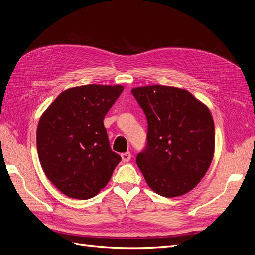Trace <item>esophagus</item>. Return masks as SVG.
<instances>
[{
  "label": "esophagus",
  "mask_w": 255,
  "mask_h": 255,
  "mask_svg": "<svg viewBox=\"0 0 255 255\" xmlns=\"http://www.w3.org/2000/svg\"><path fill=\"white\" fill-rule=\"evenodd\" d=\"M130 157H132V154H130V152H126V153L121 154V158H122L123 161H125V163H128V161H129Z\"/></svg>",
  "instance_id": "esophagus-1"
}]
</instances>
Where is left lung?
I'll list each match as a JSON object with an SVG mask.
<instances>
[{"label":"left lung","instance_id":"left-lung-1","mask_svg":"<svg viewBox=\"0 0 255 255\" xmlns=\"http://www.w3.org/2000/svg\"><path fill=\"white\" fill-rule=\"evenodd\" d=\"M148 119V145L137 156L146 184L173 198L194 189L215 153L210 109L186 89L148 85L132 89Z\"/></svg>","mask_w":255,"mask_h":255}]
</instances>
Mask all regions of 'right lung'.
<instances>
[{
    "mask_svg": "<svg viewBox=\"0 0 255 255\" xmlns=\"http://www.w3.org/2000/svg\"><path fill=\"white\" fill-rule=\"evenodd\" d=\"M123 89L99 84L68 88L40 116L38 157L48 179L67 197L97 196L121 160L111 149L103 119Z\"/></svg>",
    "mask_w": 255,
    "mask_h": 255,
    "instance_id": "right-lung-1",
    "label": "right lung"
}]
</instances>
